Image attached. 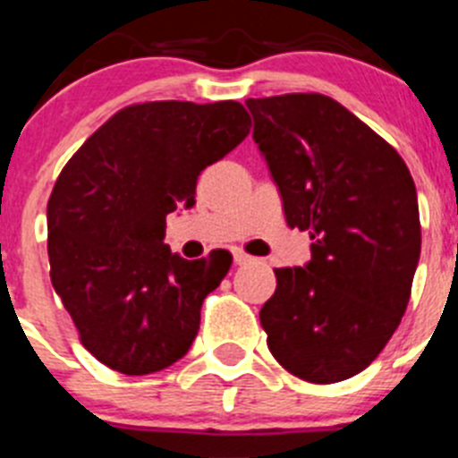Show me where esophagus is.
<instances>
[{
  "instance_id": "esophagus-1",
  "label": "esophagus",
  "mask_w": 458,
  "mask_h": 458,
  "mask_svg": "<svg viewBox=\"0 0 458 458\" xmlns=\"http://www.w3.org/2000/svg\"><path fill=\"white\" fill-rule=\"evenodd\" d=\"M233 261H236L238 266H242V264H248V261H252V257L245 252H241V250H236V252H233Z\"/></svg>"
}]
</instances>
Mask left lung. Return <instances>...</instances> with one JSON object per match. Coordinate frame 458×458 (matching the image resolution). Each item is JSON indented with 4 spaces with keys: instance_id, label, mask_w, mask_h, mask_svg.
I'll use <instances>...</instances> for the list:
<instances>
[{
    "instance_id": "left-lung-1",
    "label": "left lung",
    "mask_w": 458,
    "mask_h": 458,
    "mask_svg": "<svg viewBox=\"0 0 458 458\" xmlns=\"http://www.w3.org/2000/svg\"><path fill=\"white\" fill-rule=\"evenodd\" d=\"M289 226L311 259L277 268L259 318L279 365L310 383L360 374L402 323L420 261L415 183L399 153L321 93L248 98Z\"/></svg>"
}]
</instances>
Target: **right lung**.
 <instances>
[{
  "instance_id": "1",
  "label": "right lung",
  "mask_w": 458,
  "mask_h": 458,
  "mask_svg": "<svg viewBox=\"0 0 458 458\" xmlns=\"http://www.w3.org/2000/svg\"><path fill=\"white\" fill-rule=\"evenodd\" d=\"M241 103L131 105L82 144L47 201L56 295L84 349L128 376L183 358L201 302L232 266L213 250L188 261L165 245V220L192 208L197 179L250 132Z\"/></svg>"
}]
</instances>
